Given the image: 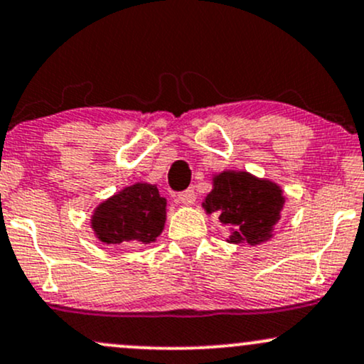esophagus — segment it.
I'll use <instances>...</instances> for the list:
<instances>
[{
	"label": "esophagus",
	"instance_id": "esophagus-1",
	"mask_svg": "<svg viewBox=\"0 0 364 364\" xmlns=\"http://www.w3.org/2000/svg\"><path fill=\"white\" fill-rule=\"evenodd\" d=\"M178 202L181 203V205H193V203H195V191L193 190L181 191V193L178 195Z\"/></svg>",
	"mask_w": 364,
	"mask_h": 364
}]
</instances>
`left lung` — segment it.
Listing matches in <instances>:
<instances>
[{"label": "left lung", "instance_id": "1", "mask_svg": "<svg viewBox=\"0 0 364 364\" xmlns=\"http://www.w3.org/2000/svg\"><path fill=\"white\" fill-rule=\"evenodd\" d=\"M284 203L282 188L272 179L225 169L212 174V191L202 207L229 229L228 243L257 246L274 237Z\"/></svg>", "mask_w": 364, "mask_h": 364}]
</instances>
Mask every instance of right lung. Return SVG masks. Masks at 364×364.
Masks as SVG:
<instances>
[{
    "mask_svg": "<svg viewBox=\"0 0 364 364\" xmlns=\"http://www.w3.org/2000/svg\"><path fill=\"white\" fill-rule=\"evenodd\" d=\"M166 203L157 185L133 183L94 208L90 228L104 245H150L164 231Z\"/></svg>",
    "mask_w": 364,
    "mask_h": 364,
    "instance_id": "1",
    "label": "right lung"
}]
</instances>
